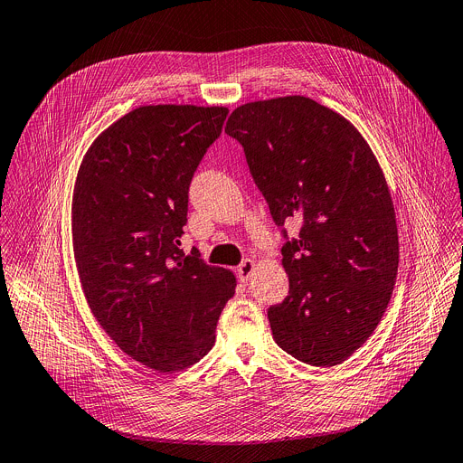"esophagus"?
<instances>
[{
  "label": "esophagus",
  "mask_w": 463,
  "mask_h": 463,
  "mask_svg": "<svg viewBox=\"0 0 463 463\" xmlns=\"http://www.w3.org/2000/svg\"><path fill=\"white\" fill-rule=\"evenodd\" d=\"M254 269H256V263L252 260H244L241 261V265L237 267V276L241 281H248L252 278L254 274Z\"/></svg>",
  "instance_id": "1"
}]
</instances>
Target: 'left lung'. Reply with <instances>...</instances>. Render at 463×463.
<instances>
[{
  "label": "left lung",
  "mask_w": 463,
  "mask_h": 463,
  "mask_svg": "<svg viewBox=\"0 0 463 463\" xmlns=\"http://www.w3.org/2000/svg\"><path fill=\"white\" fill-rule=\"evenodd\" d=\"M281 228L289 295L267 315L293 358L332 367L378 326L395 288L399 235L382 168L346 118L304 96L244 103L226 124ZM301 221L299 237L282 224Z\"/></svg>",
  "instance_id": "1"
}]
</instances>
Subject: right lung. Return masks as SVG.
<instances>
[{
	"mask_svg": "<svg viewBox=\"0 0 463 463\" xmlns=\"http://www.w3.org/2000/svg\"><path fill=\"white\" fill-rule=\"evenodd\" d=\"M226 108L146 105L89 148L74 203V254L96 321L133 360L170 373L215 343L235 276L187 256L189 187L222 133Z\"/></svg>",
	"mask_w": 463,
	"mask_h": 463,
	"instance_id": "right-lung-1",
	"label": "right lung"
}]
</instances>
